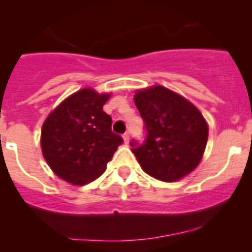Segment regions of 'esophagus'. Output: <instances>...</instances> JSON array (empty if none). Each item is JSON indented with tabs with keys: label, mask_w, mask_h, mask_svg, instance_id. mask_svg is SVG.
Segmentation results:
<instances>
[{
	"label": "esophagus",
	"mask_w": 252,
	"mask_h": 252,
	"mask_svg": "<svg viewBox=\"0 0 252 252\" xmlns=\"http://www.w3.org/2000/svg\"><path fill=\"white\" fill-rule=\"evenodd\" d=\"M123 139H124V142H126V144H128V142H129V139H130V135H129L128 131H126V133H124V134H123Z\"/></svg>",
	"instance_id": "34e87169"
}]
</instances>
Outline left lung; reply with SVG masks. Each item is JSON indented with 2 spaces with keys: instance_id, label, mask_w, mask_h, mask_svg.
I'll return each mask as SVG.
<instances>
[{
  "instance_id": "1",
  "label": "left lung",
  "mask_w": 252,
  "mask_h": 252,
  "mask_svg": "<svg viewBox=\"0 0 252 252\" xmlns=\"http://www.w3.org/2000/svg\"><path fill=\"white\" fill-rule=\"evenodd\" d=\"M134 102L145 123V140L130 141L141 168L162 182H174L196 168L208 126L187 98L163 86L138 91Z\"/></svg>"
}]
</instances>
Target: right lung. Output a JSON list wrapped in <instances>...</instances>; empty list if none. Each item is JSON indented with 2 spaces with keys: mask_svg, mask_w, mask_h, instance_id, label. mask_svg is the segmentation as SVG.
I'll list each match as a JSON object with an SVG mask.
<instances>
[{
  "mask_svg": "<svg viewBox=\"0 0 252 252\" xmlns=\"http://www.w3.org/2000/svg\"><path fill=\"white\" fill-rule=\"evenodd\" d=\"M107 94L83 89L65 98L45 121L41 149L53 172L65 182L85 185L97 179L123 139L112 131L103 112Z\"/></svg>",
  "mask_w": 252,
  "mask_h": 252,
  "instance_id": "1",
  "label": "right lung"
}]
</instances>
